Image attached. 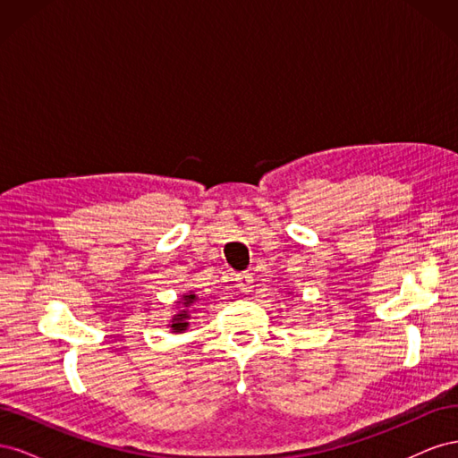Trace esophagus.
Wrapping results in <instances>:
<instances>
[{"label": "esophagus", "instance_id": "obj_1", "mask_svg": "<svg viewBox=\"0 0 458 458\" xmlns=\"http://www.w3.org/2000/svg\"><path fill=\"white\" fill-rule=\"evenodd\" d=\"M237 288L241 290L242 294L252 293V288H254V276H252L250 273H241V275H237Z\"/></svg>", "mask_w": 458, "mask_h": 458}]
</instances>
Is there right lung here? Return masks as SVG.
Here are the masks:
<instances>
[{"instance_id":"obj_1","label":"right lung","mask_w":458,"mask_h":458,"mask_svg":"<svg viewBox=\"0 0 458 458\" xmlns=\"http://www.w3.org/2000/svg\"><path fill=\"white\" fill-rule=\"evenodd\" d=\"M197 296L192 294V293H187V294H183L182 296V301H177V306L179 303H182V308L183 310H179L174 317H172V323H170V328L174 330V332H183V330H187V327H189V318H191V308L195 306L197 303Z\"/></svg>"}]
</instances>
